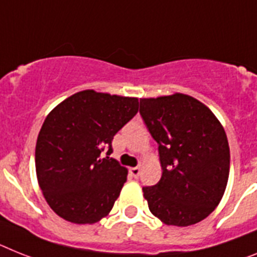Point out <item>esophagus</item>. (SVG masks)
<instances>
[{"instance_id":"obj_1","label":"esophagus","mask_w":257,"mask_h":257,"mask_svg":"<svg viewBox=\"0 0 257 257\" xmlns=\"http://www.w3.org/2000/svg\"><path fill=\"white\" fill-rule=\"evenodd\" d=\"M129 171H131V174H132L133 178H139L141 170H140V167H132V169L129 170Z\"/></svg>"}]
</instances>
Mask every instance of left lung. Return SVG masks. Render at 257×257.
Here are the masks:
<instances>
[{
    "instance_id": "left-lung-1",
    "label": "left lung",
    "mask_w": 257,
    "mask_h": 257,
    "mask_svg": "<svg viewBox=\"0 0 257 257\" xmlns=\"http://www.w3.org/2000/svg\"><path fill=\"white\" fill-rule=\"evenodd\" d=\"M149 132L158 144L162 178L144 187L150 212L166 225H195L225 193L230 148L225 129L204 103L185 94L140 99Z\"/></svg>"
}]
</instances>
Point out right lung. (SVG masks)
<instances>
[{
	"mask_svg": "<svg viewBox=\"0 0 257 257\" xmlns=\"http://www.w3.org/2000/svg\"><path fill=\"white\" fill-rule=\"evenodd\" d=\"M139 112V99L83 90L56 105L36 141L35 166L45 201L65 221L86 225L108 215L128 170L113 158V136Z\"/></svg>",
	"mask_w": 257,
	"mask_h": 257,
	"instance_id": "obj_1",
	"label": "right lung"
}]
</instances>
